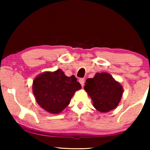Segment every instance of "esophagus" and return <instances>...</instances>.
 Wrapping results in <instances>:
<instances>
[{
  "label": "esophagus",
  "instance_id": "esophagus-1",
  "mask_svg": "<svg viewBox=\"0 0 150 150\" xmlns=\"http://www.w3.org/2000/svg\"><path fill=\"white\" fill-rule=\"evenodd\" d=\"M79 83H81V85L82 87H83V86H84V83H85V80H84L83 79H79Z\"/></svg>",
  "mask_w": 150,
  "mask_h": 150
}]
</instances>
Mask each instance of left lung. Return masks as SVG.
<instances>
[{
  "label": "left lung",
  "mask_w": 150,
  "mask_h": 150,
  "mask_svg": "<svg viewBox=\"0 0 150 150\" xmlns=\"http://www.w3.org/2000/svg\"><path fill=\"white\" fill-rule=\"evenodd\" d=\"M84 89L98 111L107 112L115 108L122 99L124 89L110 74L96 73L93 78L86 80Z\"/></svg>",
  "instance_id": "8db88e82"
}]
</instances>
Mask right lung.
Here are the masks:
<instances>
[{"mask_svg":"<svg viewBox=\"0 0 150 150\" xmlns=\"http://www.w3.org/2000/svg\"><path fill=\"white\" fill-rule=\"evenodd\" d=\"M33 93L37 103L51 114L62 112L70 102L74 94L81 89L74 76H65L61 69L44 71L33 82Z\"/></svg>","mask_w":150,"mask_h":150,"instance_id":"1","label":"right lung"}]
</instances>
